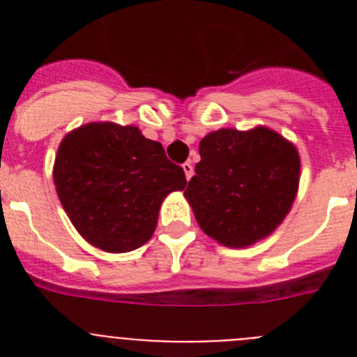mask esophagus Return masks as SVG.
Returning a JSON list of instances; mask_svg holds the SVG:
<instances>
[{"mask_svg":"<svg viewBox=\"0 0 357 357\" xmlns=\"http://www.w3.org/2000/svg\"><path fill=\"white\" fill-rule=\"evenodd\" d=\"M182 168H184V173H185V178H191L193 176V164L191 162H184L182 164Z\"/></svg>","mask_w":357,"mask_h":357,"instance_id":"1","label":"esophagus"}]
</instances>
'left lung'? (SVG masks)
I'll return each mask as SVG.
<instances>
[{
    "instance_id": "left-lung-1",
    "label": "left lung",
    "mask_w": 357,
    "mask_h": 357,
    "mask_svg": "<svg viewBox=\"0 0 357 357\" xmlns=\"http://www.w3.org/2000/svg\"><path fill=\"white\" fill-rule=\"evenodd\" d=\"M184 191L200 229L230 248L268 238L284 222L301 181L295 144L268 127L220 128L200 141Z\"/></svg>"
}]
</instances>
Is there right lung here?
Segmentation results:
<instances>
[{
    "instance_id": "1",
    "label": "right lung",
    "mask_w": 357,
    "mask_h": 357,
    "mask_svg": "<svg viewBox=\"0 0 357 357\" xmlns=\"http://www.w3.org/2000/svg\"><path fill=\"white\" fill-rule=\"evenodd\" d=\"M53 182L78 234L93 247L123 254L153 236L164 198L188 184L162 144L137 127L87 123L59 144Z\"/></svg>"
}]
</instances>
